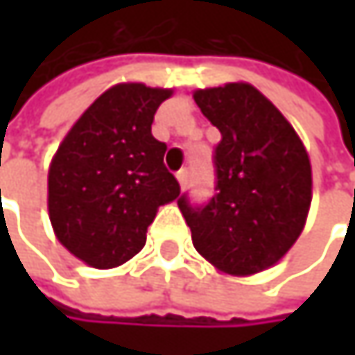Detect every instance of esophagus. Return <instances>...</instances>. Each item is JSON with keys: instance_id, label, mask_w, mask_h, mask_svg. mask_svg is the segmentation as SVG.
Returning a JSON list of instances; mask_svg holds the SVG:
<instances>
[{"instance_id": "1", "label": "esophagus", "mask_w": 355, "mask_h": 355, "mask_svg": "<svg viewBox=\"0 0 355 355\" xmlns=\"http://www.w3.org/2000/svg\"><path fill=\"white\" fill-rule=\"evenodd\" d=\"M177 180H178V184H180V189H184V184H187V180H189V171H187V168L178 171Z\"/></svg>"}]
</instances>
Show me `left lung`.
Segmentation results:
<instances>
[{
  "label": "left lung",
  "mask_w": 355,
  "mask_h": 355,
  "mask_svg": "<svg viewBox=\"0 0 355 355\" xmlns=\"http://www.w3.org/2000/svg\"><path fill=\"white\" fill-rule=\"evenodd\" d=\"M193 98L222 133L218 193L203 207L182 197L178 209L193 247L220 273H261L304 230L313 201L309 152L279 108L247 82L199 88Z\"/></svg>",
  "instance_id": "8db88e82"
}]
</instances>
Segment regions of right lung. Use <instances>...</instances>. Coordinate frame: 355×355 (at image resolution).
Here are the masks:
<instances>
[{
    "instance_id": "add662e5",
    "label": "right lung",
    "mask_w": 355,
    "mask_h": 355,
    "mask_svg": "<svg viewBox=\"0 0 355 355\" xmlns=\"http://www.w3.org/2000/svg\"><path fill=\"white\" fill-rule=\"evenodd\" d=\"M173 88L121 82L103 92L59 144L46 178L57 241L94 269L127 263L146 245L158 207L180 193L164 168L166 144L152 135Z\"/></svg>"
}]
</instances>
